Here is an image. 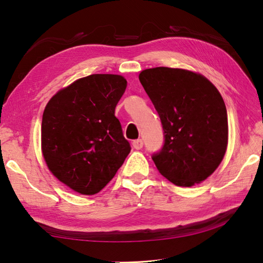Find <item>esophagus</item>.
Masks as SVG:
<instances>
[{"label": "esophagus", "mask_w": 263, "mask_h": 263, "mask_svg": "<svg viewBox=\"0 0 263 263\" xmlns=\"http://www.w3.org/2000/svg\"><path fill=\"white\" fill-rule=\"evenodd\" d=\"M132 146L135 149L137 150H140L142 147H143V141L141 140V139H138V140H135L132 142Z\"/></svg>", "instance_id": "esophagus-1"}]
</instances>
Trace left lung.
I'll list each match as a JSON object with an SVG mask.
<instances>
[{"mask_svg": "<svg viewBox=\"0 0 263 263\" xmlns=\"http://www.w3.org/2000/svg\"><path fill=\"white\" fill-rule=\"evenodd\" d=\"M139 80L160 117L164 144L152 158L177 186H192L221 163L228 141L221 95L203 76L183 69L143 70Z\"/></svg>", "mask_w": 263, "mask_h": 263, "instance_id": "obj_1", "label": "left lung"}]
</instances>
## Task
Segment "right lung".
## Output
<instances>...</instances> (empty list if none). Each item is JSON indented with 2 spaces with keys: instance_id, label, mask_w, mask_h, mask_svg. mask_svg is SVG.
<instances>
[{
  "instance_id": "obj_1",
  "label": "right lung",
  "mask_w": 263,
  "mask_h": 263,
  "mask_svg": "<svg viewBox=\"0 0 263 263\" xmlns=\"http://www.w3.org/2000/svg\"><path fill=\"white\" fill-rule=\"evenodd\" d=\"M125 88L122 76L91 74L54 95L44 110V159L53 175L78 193H98L131 152L115 116Z\"/></svg>"
}]
</instances>
